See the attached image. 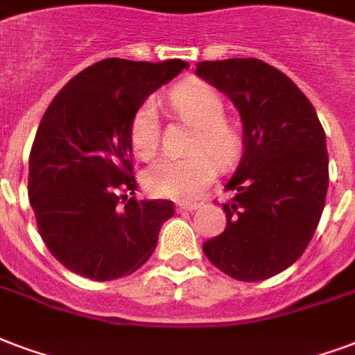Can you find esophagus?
I'll use <instances>...</instances> for the list:
<instances>
[{
    "instance_id": "34e87169",
    "label": "esophagus",
    "mask_w": 355,
    "mask_h": 355,
    "mask_svg": "<svg viewBox=\"0 0 355 355\" xmlns=\"http://www.w3.org/2000/svg\"><path fill=\"white\" fill-rule=\"evenodd\" d=\"M175 207H178V211H194V209H198L200 204H196V202H180Z\"/></svg>"
}]
</instances>
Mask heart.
<instances>
[{
    "instance_id": "b5f03b06",
    "label": "heart",
    "mask_w": 355,
    "mask_h": 355,
    "mask_svg": "<svg viewBox=\"0 0 355 355\" xmlns=\"http://www.w3.org/2000/svg\"><path fill=\"white\" fill-rule=\"evenodd\" d=\"M170 105L181 119L194 125L187 155L161 157L144 174V185L155 196L189 200L198 196L211 183L220 164H230L243 144L241 129L225 116V101L211 86L193 80L170 92ZM155 101L148 98L130 119V146L142 159H149L159 148L161 137ZM214 153L211 157L207 153Z\"/></svg>"
}]
</instances>
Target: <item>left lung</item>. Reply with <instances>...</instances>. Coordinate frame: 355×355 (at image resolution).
<instances>
[{"label": "left lung", "mask_w": 355, "mask_h": 355, "mask_svg": "<svg viewBox=\"0 0 355 355\" xmlns=\"http://www.w3.org/2000/svg\"><path fill=\"white\" fill-rule=\"evenodd\" d=\"M196 74L232 98L243 155L226 183V228L204 243L207 260L238 281L281 273L305 252L329 185L326 132L303 92L254 58L200 61Z\"/></svg>", "instance_id": "8db88e82"}]
</instances>
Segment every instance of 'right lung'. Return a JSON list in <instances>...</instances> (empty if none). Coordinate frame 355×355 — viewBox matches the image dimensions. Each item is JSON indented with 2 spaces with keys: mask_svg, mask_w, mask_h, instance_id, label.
<instances>
[{
  "mask_svg": "<svg viewBox=\"0 0 355 355\" xmlns=\"http://www.w3.org/2000/svg\"><path fill=\"white\" fill-rule=\"evenodd\" d=\"M187 67L108 58L76 74L44 112L29 153V204L48 250L73 273L114 281L153 254L174 204L121 194L137 189L130 119Z\"/></svg>",
  "mask_w": 355,
  "mask_h": 355,
  "instance_id": "right-lung-1",
  "label": "right lung"
}]
</instances>
